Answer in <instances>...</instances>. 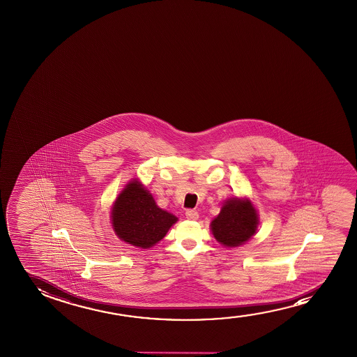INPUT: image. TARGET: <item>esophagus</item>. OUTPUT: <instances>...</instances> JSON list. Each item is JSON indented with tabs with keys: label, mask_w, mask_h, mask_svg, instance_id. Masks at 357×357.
I'll use <instances>...</instances> for the list:
<instances>
[{
	"label": "esophagus",
	"mask_w": 357,
	"mask_h": 357,
	"mask_svg": "<svg viewBox=\"0 0 357 357\" xmlns=\"http://www.w3.org/2000/svg\"><path fill=\"white\" fill-rule=\"evenodd\" d=\"M186 218L190 220H196L199 218V212L196 210H186Z\"/></svg>",
	"instance_id": "esophagus-1"
}]
</instances>
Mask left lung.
I'll use <instances>...</instances> for the list:
<instances>
[{
  "mask_svg": "<svg viewBox=\"0 0 357 357\" xmlns=\"http://www.w3.org/2000/svg\"><path fill=\"white\" fill-rule=\"evenodd\" d=\"M257 213L248 200L231 199L225 202L211 229L217 241L229 248L239 246L252 236L257 229Z\"/></svg>",
  "mask_w": 357,
  "mask_h": 357,
  "instance_id": "8db88e82",
  "label": "left lung"
}]
</instances>
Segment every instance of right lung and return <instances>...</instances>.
<instances>
[{"mask_svg": "<svg viewBox=\"0 0 357 357\" xmlns=\"http://www.w3.org/2000/svg\"><path fill=\"white\" fill-rule=\"evenodd\" d=\"M176 215L156 205L151 194L137 181H130L118 196L112 210L113 229L119 239L149 249L165 238Z\"/></svg>", "mask_w": 357, "mask_h": 357, "instance_id": "1", "label": "right lung"}]
</instances>
